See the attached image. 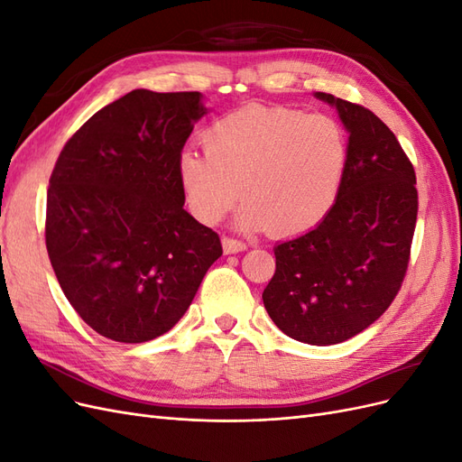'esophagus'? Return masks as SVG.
Here are the masks:
<instances>
[{"mask_svg":"<svg viewBox=\"0 0 462 462\" xmlns=\"http://www.w3.org/2000/svg\"><path fill=\"white\" fill-rule=\"evenodd\" d=\"M245 248H246V243H243L241 239H235V236H223V250H226L227 254L241 253Z\"/></svg>","mask_w":462,"mask_h":462,"instance_id":"esophagus-1","label":"esophagus"}]
</instances>
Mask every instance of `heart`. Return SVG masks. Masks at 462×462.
<instances>
[{
	"label": "heart",
	"mask_w": 462,
	"mask_h": 462,
	"mask_svg": "<svg viewBox=\"0 0 462 462\" xmlns=\"http://www.w3.org/2000/svg\"><path fill=\"white\" fill-rule=\"evenodd\" d=\"M204 150L179 158V180L192 214L214 226L243 194L239 226L275 235L314 227L331 209L348 144L329 116L279 106H248L204 131Z\"/></svg>",
	"instance_id": "obj_1"
}]
</instances>
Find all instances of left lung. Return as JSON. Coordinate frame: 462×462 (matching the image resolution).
I'll use <instances>...</instances> for the list:
<instances>
[{
	"instance_id": "1",
	"label": "left lung",
	"mask_w": 462,
	"mask_h": 462,
	"mask_svg": "<svg viewBox=\"0 0 462 462\" xmlns=\"http://www.w3.org/2000/svg\"><path fill=\"white\" fill-rule=\"evenodd\" d=\"M337 107L348 156L337 199L318 226L273 248L262 299L273 324L309 345L355 337L393 302L407 275L418 216L416 173L397 136L370 109Z\"/></svg>"
}]
</instances>
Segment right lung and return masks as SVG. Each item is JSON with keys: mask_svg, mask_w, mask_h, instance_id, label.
I'll return each instance as SVG.
<instances>
[{"mask_svg": "<svg viewBox=\"0 0 462 462\" xmlns=\"http://www.w3.org/2000/svg\"><path fill=\"white\" fill-rule=\"evenodd\" d=\"M206 114L200 92L133 90L65 143L50 177L46 248L77 314L104 337L144 343L183 318L221 254L194 219L179 158Z\"/></svg>", "mask_w": 462, "mask_h": 462, "instance_id": "right-lung-1", "label": "right lung"}]
</instances>
